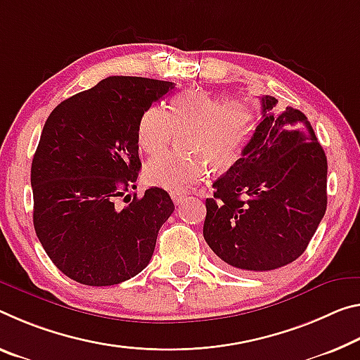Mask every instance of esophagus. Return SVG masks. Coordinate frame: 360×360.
Instances as JSON below:
<instances>
[{
  "instance_id": "obj_1",
  "label": "esophagus",
  "mask_w": 360,
  "mask_h": 360,
  "mask_svg": "<svg viewBox=\"0 0 360 360\" xmlns=\"http://www.w3.org/2000/svg\"><path fill=\"white\" fill-rule=\"evenodd\" d=\"M171 198H173V202H174V205H181L182 202H184V195H182V193H171Z\"/></svg>"
}]
</instances>
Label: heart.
I'll use <instances>...</instances> for the list:
<instances>
[{
  "mask_svg": "<svg viewBox=\"0 0 360 360\" xmlns=\"http://www.w3.org/2000/svg\"><path fill=\"white\" fill-rule=\"evenodd\" d=\"M258 124L253 101L221 102L205 89L191 88L173 98L168 110L152 105L142 113L136 141L147 155L167 150L173 131H184L181 146L189 155H162L146 165L149 186L182 192L214 171H224L240 155Z\"/></svg>",
  "mask_w": 360,
  "mask_h": 360,
  "instance_id": "heart-1",
  "label": "heart"
}]
</instances>
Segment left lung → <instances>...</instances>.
<instances>
[{"instance_id": "8db88e82", "label": "left lung", "mask_w": 360, "mask_h": 360, "mask_svg": "<svg viewBox=\"0 0 360 360\" xmlns=\"http://www.w3.org/2000/svg\"><path fill=\"white\" fill-rule=\"evenodd\" d=\"M261 98L262 118L242 157L213 182L203 237L238 271L300 258L327 210V157L303 112Z\"/></svg>"}]
</instances>
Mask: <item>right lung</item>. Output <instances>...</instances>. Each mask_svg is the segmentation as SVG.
<instances>
[{
  "mask_svg": "<svg viewBox=\"0 0 360 360\" xmlns=\"http://www.w3.org/2000/svg\"><path fill=\"white\" fill-rule=\"evenodd\" d=\"M174 83L108 77L60 102L32 162L33 226L59 271L91 287L122 283L149 264L174 205L152 187L117 208L139 176L136 129Z\"/></svg>",
  "mask_w": 360,
  "mask_h": 360,
  "instance_id": "add662e5",
  "label": "right lung"
}]
</instances>
